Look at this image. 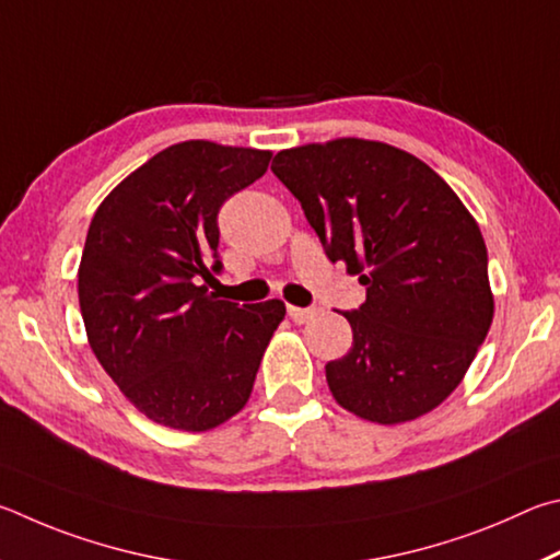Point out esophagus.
I'll use <instances>...</instances> for the list:
<instances>
[{
    "instance_id": "34e87169",
    "label": "esophagus",
    "mask_w": 560,
    "mask_h": 560,
    "mask_svg": "<svg viewBox=\"0 0 560 560\" xmlns=\"http://www.w3.org/2000/svg\"><path fill=\"white\" fill-rule=\"evenodd\" d=\"M288 315L290 319L295 322V325H305V322H310L312 317L317 315L315 307H295V305H288Z\"/></svg>"
}]
</instances>
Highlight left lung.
<instances>
[{"mask_svg": "<svg viewBox=\"0 0 560 560\" xmlns=\"http://www.w3.org/2000/svg\"><path fill=\"white\" fill-rule=\"evenodd\" d=\"M331 262L359 275L366 302L345 312L347 357L325 366L341 408L398 425L453 394L494 317L475 215L425 162L386 142L339 137L275 154Z\"/></svg>", "mask_w": 560, "mask_h": 560, "instance_id": "left-lung-1", "label": "left lung"}]
</instances>
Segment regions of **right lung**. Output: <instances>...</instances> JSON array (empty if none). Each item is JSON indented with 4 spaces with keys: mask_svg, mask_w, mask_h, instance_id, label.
<instances>
[{
    "mask_svg": "<svg viewBox=\"0 0 560 560\" xmlns=\"http://www.w3.org/2000/svg\"><path fill=\"white\" fill-rule=\"evenodd\" d=\"M270 156L209 140L172 144L93 215L78 265L88 345L154 423L203 433L248 404L285 302L238 307L201 280L221 272L219 209L260 179Z\"/></svg>",
    "mask_w": 560,
    "mask_h": 560,
    "instance_id": "1",
    "label": "right lung"
}]
</instances>
